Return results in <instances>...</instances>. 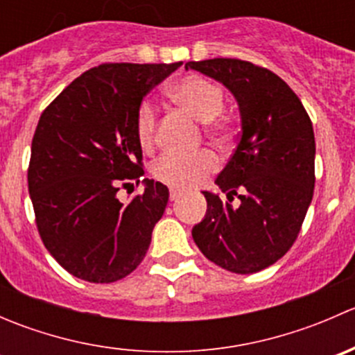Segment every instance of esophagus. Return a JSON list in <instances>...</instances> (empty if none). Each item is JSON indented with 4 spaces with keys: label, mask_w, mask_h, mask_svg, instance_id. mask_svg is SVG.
<instances>
[{
    "label": "esophagus",
    "mask_w": 355,
    "mask_h": 355,
    "mask_svg": "<svg viewBox=\"0 0 355 355\" xmlns=\"http://www.w3.org/2000/svg\"><path fill=\"white\" fill-rule=\"evenodd\" d=\"M180 196H182L180 191H177V189H170V200H177Z\"/></svg>",
    "instance_id": "1"
}]
</instances>
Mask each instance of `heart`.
<instances>
[{
	"label": "heart",
	"mask_w": 355,
	"mask_h": 355,
	"mask_svg": "<svg viewBox=\"0 0 355 355\" xmlns=\"http://www.w3.org/2000/svg\"><path fill=\"white\" fill-rule=\"evenodd\" d=\"M168 96L180 108L202 121L209 134L221 135L228 130V116L223 113L225 91L220 84L192 73L178 78L168 87ZM157 127V110L155 103L144 99L135 111V135L139 144L149 149L155 144ZM220 161L214 153L202 149L194 155L168 153L153 164V175L157 182L173 189H191L199 185L218 168Z\"/></svg>",
	"instance_id": "heart-1"
}]
</instances>
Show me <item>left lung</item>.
<instances>
[{"instance_id":"left-lung-1","label":"left lung","mask_w":355,"mask_h":355,"mask_svg":"<svg viewBox=\"0 0 355 355\" xmlns=\"http://www.w3.org/2000/svg\"><path fill=\"white\" fill-rule=\"evenodd\" d=\"M185 68L221 82L237 99L242 121L235 153L216 178L230 202L202 192L207 211L192 237L223 270L257 273L287 254L313 200V123L287 82L268 68L235 58ZM234 195L241 199L239 208L231 206Z\"/></svg>"}]
</instances>
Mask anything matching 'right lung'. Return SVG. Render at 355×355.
Segmentation results:
<instances>
[{
  "label": "right lung",
  "instance_id": "obj_1",
  "mask_svg": "<svg viewBox=\"0 0 355 355\" xmlns=\"http://www.w3.org/2000/svg\"><path fill=\"white\" fill-rule=\"evenodd\" d=\"M178 63H103L42 111L27 180L42 244L73 277L111 284L130 275L151 244L168 189L144 180L125 206L121 187L144 175L135 111Z\"/></svg>",
  "mask_w": 355,
  "mask_h": 355
}]
</instances>
